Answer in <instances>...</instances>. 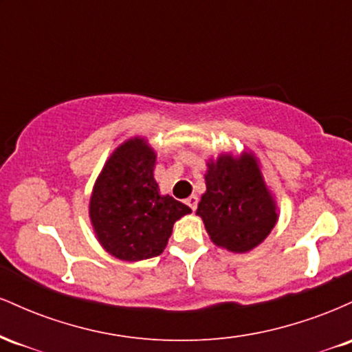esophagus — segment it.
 <instances>
[{
	"instance_id": "34e87169",
	"label": "esophagus",
	"mask_w": 352,
	"mask_h": 352,
	"mask_svg": "<svg viewBox=\"0 0 352 352\" xmlns=\"http://www.w3.org/2000/svg\"><path fill=\"white\" fill-rule=\"evenodd\" d=\"M185 204H187L188 207L192 208L193 212H195V210H197V204H199V197H197V195H190L188 199L185 200Z\"/></svg>"
}]
</instances>
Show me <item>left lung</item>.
Returning a JSON list of instances; mask_svg holds the SVG:
<instances>
[{
	"label": "left lung",
	"instance_id": "1",
	"mask_svg": "<svg viewBox=\"0 0 352 352\" xmlns=\"http://www.w3.org/2000/svg\"><path fill=\"white\" fill-rule=\"evenodd\" d=\"M205 185L197 215L213 245L248 253L263 243L278 221V204L258 157L250 148L208 157Z\"/></svg>",
	"mask_w": 352,
	"mask_h": 352
}]
</instances>
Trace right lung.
Here are the masks:
<instances>
[{"instance_id": "add662e5", "label": "right lung", "mask_w": 352, "mask_h": 352, "mask_svg": "<svg viewBox=\"0 0 352 352\" xmlns=\"http://www.w3.org/2000/svg\"><path fill=\"white\" fill-rule=\"evenodd\" d=\"M155 164L148 140L134 135L117 145L92 187L89 220L100 246L117 260L159 256L173 223L192 213L185 204L160 193Z\"/></svg>"}]
</instances>
